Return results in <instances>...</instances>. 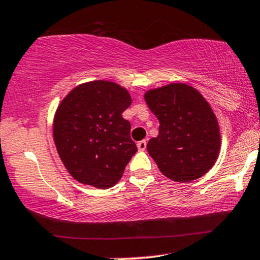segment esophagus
Segmentation results:
<instances>
[{
    "instance_id": "34e87169",
    "label": "esophagus",
    "mask_w": 260,
    "mask_h": 260,
    "mask_svg": "<svg viewBox=\"0 0 260 260\" xmlns=\"http://www.w3.org/2000/svg\"><path fill=\"white\" fill-rule=\"evenodd\" d=\"M137 146H138L140 151H144V150L146 149V140H140V142H138V144H137Z\"/></svg>"
}]
</instances>
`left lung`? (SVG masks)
<instances>
[{
	"instance_id": "8db88e82",
	"label": "left lung",
	"mask_w": 260,
	"mask_h": 260,
	"mask_svg": "<svg viewBox=\"0 0 260 260\" xmlns=\"http://www.w3.org/2000/svg\"><path fill=\"white\" fill-rule=\"evenodd\" d=\"M144 98L160 122L146 149L161 173L180 183L207 173L220 149L219 126L207 100L184 83L148 90Z\"/></svg>"
}]
</instances>
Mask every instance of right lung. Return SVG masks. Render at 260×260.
I'll list each match as a JSON object with an SVG mask.
<instances>
[{
	"instance_id": "obj_1",
	"label": "right lung",
	"mask_w": 260,
	"mask_h": 260,
	"mask_svg": "<svg viewBox=\"0 0 260 260\" xmlns=\"http://www.w3.org/2000/svg\"><path fill=\"white\" fill-rule=\"evenodd\" d=\"M132 104L117 83L92 81L75 87L58 106L53 138L71 177L98 189L114 186L138 151L122 112Z\"/></svg>"
}]
</instances>
